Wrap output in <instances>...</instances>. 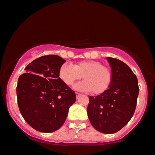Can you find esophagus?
Here are the masks:
<instances>
[{
    "instance_id": "esophagus-1",
    "label": "esophagus",
    "mask_w": 155,
    "mask_h": 155,
    "mask_svg": "<svg viewBox=\"0 0 155 155\" xmlns=\"http://www.w3.org/2000/svg\"><path fill=\"white\" fill-rule=\"evenodd\" d=\"M76 98H79V97H80V96H81V93H78V92H76Z\"/></svg>"
}]
</instances>
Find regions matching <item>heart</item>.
Returning <instances> with one entry per match:
<instances>
[{
    "label": "heart",
    "instance_id": "heart-1",
    "mask_svg": "<svg viewBox=\"0 0 155 155\" xmlns=\"http://www.w3.org/2000/svg\"><path fill=\"white\" fill-rule=\"evenodd\" d=\"M84 80L74 86L76 90L91 91L101 94L108 89L112 80V73L107 66L98 61L84 60L75 65L65 62L59 70V76L66 85L73 86L82 78Z\"/></svg>",
    "mask_w": 155,
    "mask_h": 155
}]
</instances>
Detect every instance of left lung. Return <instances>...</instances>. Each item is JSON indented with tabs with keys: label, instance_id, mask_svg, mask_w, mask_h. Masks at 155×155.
<instances>
[{
	"label": "left lung",
	"instance_id": "8db88e82",
	"mask_svg": "<svg viewBox=\"0 0 155 155\" xmlns=\"http://www.w3.org/2000/svg\"><path fill=\"white\" fill-rule=\"evenodd\" d=\"M112 70L109 88L89 96L87 115L92 126L105 134L118 132L133 116L139 93L137 79L130 68L118 59L107 57Z\"/></svg>",
	"mask_w": 155,
	"mask_h": 155
}]
</instances>
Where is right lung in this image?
<instances>
[{
	"label": "right lung",
	"instance_id": "right-lung-1",
	"mask_svg": "<svg viewBox=\"0 0 155 155\" xmlns=\"http://www.w3.org/2000/svg\"><path fill=\"white\" fill-rule=\"evenodd\" d=\"M65 60L57 55L39 57L25 67L18 79V104L22 116L39 132H52L64 123L75 92L60 79L59 70Z\"/></svg>",
	"mask_w": 155,
	"mask_h": 155
}]
</instances>
